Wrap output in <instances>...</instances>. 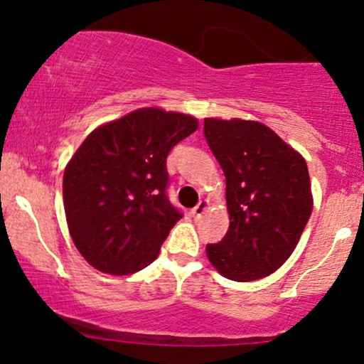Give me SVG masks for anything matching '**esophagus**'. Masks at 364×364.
<instances>
[{
  "mask_svg": "<svg viewBox=\"0 0 364 364\" xmlns=\"http://www.w3.org/2000/svg\"><path fill=\"white\" fill-rule=\"evenodd\" d=\"M207 207H208V202H207V200H200L198 205L191 208V215H193L195 219H200V217H202L203 214H205Z\"/></svg>",
  "mask_w": 364,
  "mask_h": 364,
  "instance_id": "34e87169",
  "label": "esophagus"
}]
</instances>
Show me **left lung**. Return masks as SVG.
<instances>
[{
	"instance_id": "left-lung-1",
	"label": "left lung",
	"mask_w": 364,
	"mask_h": 364,
	"mask_svg": "<svg viewBox=\"0 0 364 364\" xmlns=\"http://www.w3.org/2000/svg\"><path fill=\"white\" fill-rule=\"evenodd\" d=\"M203 133L224 171L229 212L208 260L231 281L267 277L291 257L311 215L306 161L258 121L205 118Z\"/></svg>"
}]
</instances>
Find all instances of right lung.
<instances>
[{
    "label": "right lung",
    "mask_w": 364,
    "mask_h": 364,
    "mask_svg": "<svg viewBox=\"0 0 364 364\" xmlns=\"http://www.w3.org/2000/svg\"><path fill=\"white\" fill-rule=\"evenodd\" d=\"M198 119L159 107L95 128L63 174L70 235L94 269L129 275L157 258L181 212L169 202L166 159Z\"/></svg>",
    "instance_id": "right-lung-1"
}]
</instances>
